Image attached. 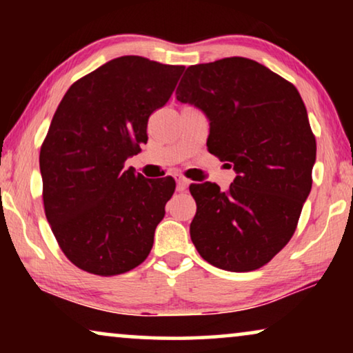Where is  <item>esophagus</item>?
Returning <instances> with one entry per match:
<instances>
[{"mask_svg": "<svg viewBox=\"0 0 353 353\" xmlns=\"http://www.w3.org/2000/svg\"><path fill=\"white\" fill-rule=\"evenodd\" d=\"M188 186H190V180H186V178H183V176H178L176 178L178 191H186Z\"/></svg>", "mask_w": 353, "mask_h": 353, "instance_id": "34e87169", "label": "esophagus"}]
</instances>
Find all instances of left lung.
Returning <instances> with one entry per match:
<instances>
[{
	"label": "left lung",
	"mask_w": 353,
	"mask_h": 353,
	"mask_svg": "<svg viewBox=\"0 0 353 353\" xmlns=\"http://www.w3.org/2000/svg\"><path fill=\"white\" fill-rule=\"evenodd\" d=\"M175 94L205 115L207 148L236 172L225 192L210 181L190 186L192 244L226 272L263 267L292 238L312 190L316 141L301 94L245 57L188 67Z\"/></svg>",
	"instance_id": "8db88e82"
}]
</instances>
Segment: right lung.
Segmentation results:
<instances>
[{
  "label": "right lung",
  "mask_w": 353,
  "mask_h": 353,
  "mask_svg": "<svg viewBox=\"0 0 353 353\" xmlns=\"http://www.w3.org/2000/svg\"><path fill=\"white\" fill-rule=\"evenodd\" d=\"M185 70L122 56L75 81L40 151L43 204L62 252L75 267L114 276L143 263L175 191L125 161L148 141V120L165 105Z\"/></svg>",
  "instance_id": "1"
}]
</instances>
